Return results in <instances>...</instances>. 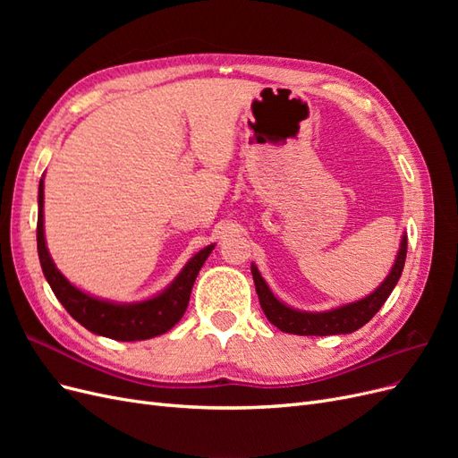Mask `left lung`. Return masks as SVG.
I'll use <instances>...</instances> for the list:
<instances>
[{
    "label": "left lung",
    "instance_id": "1",
    "mask_svg": "<svg viewBox=\"0 0 458 458\" xmlns=\"http://www.w3.org/2000/svg\"><path fill=\"white\" fill-rule=\"evenodd\" d=\"M407 258V233H403L399 242V250L395 256L394 266L387 273L386 279L361 300H355L344 306L332 308L327 311H301L296 308L286 306L284 301L276 298L266 279L258 271L256 263H252V276L256 284V293L259 298V306L269 318V323L288 335L298 336H330V335H350L357 328L367 325L370 318L378 313L384 301L390 298L392 290L395 288L401 273H403Z\"/></svg>",
    "mask_w": 458,
    "mask_h": 458
}]
</instances>
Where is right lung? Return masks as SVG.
I'll list each match as a JSON object with an SVG mask.
<instances>
[{"label":"right lung","instance_id":"add662e5","mask_svg":"<svg viewBox=\"0 0 458 458\" xmlns=\"http://www.w3.org/2000/svg\"><path fill=\"white\" fill-rule=\"evenodd\" d=\"M38 256L41 271L47 279L53 294L63 303L64 310L71 313L76 321L86 327L93 335H99L118 342L148 340L168 332L183 317L192 284L208 256L212 254L216 244L202 248L192 256L185 267L179 271L175 279L160 290L158 294L141 301L122 303L113 300H103L80 290L57 269L46 244L44 231V175L38 187Z\"/></svg>","mask_w":458,"mask_h":458}]
</instances>
